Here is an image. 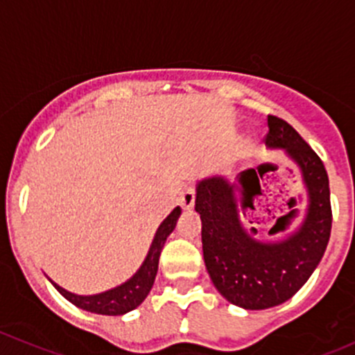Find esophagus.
I'll return each mask as SVG.
<instances>
[{"mask_svg": "<svg viewBox=\"0 0 355 355\" xmlns=\"http://www.w3.org/2000/svg\"><path fill=\"white\" fill-rule=\"evenodd\" d=\"M194 204H196V192H194V189H192V187L185 189V191L182 192V196H180V206L184 207L185 211H191L192 207H194Z\"/></svg>", "mask_w": 355, "mask_h": 355, "instance_id": "obj_1", "label": "esophagus"}]
</instances>
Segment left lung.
<instances>
[{
	"label": "left lung",
	"instance_id": "8db88e82",
	"mask_svg": "<svg viewBox=\"0 0 355 355\" xmlns=\"http://www.w3.org/2000/svg\"><path fill=\"white\" fill-rule=\"evenodd\" d=\"M268 128L266 146L285 151L300 168L307 191L306 213L295 230L264 241L256 237V227L242 223L241 211L245 216V207L254 209V198L261 194L254 170L241 173L235 182L202 178L196 187L204 263L211 282L228 302L249 311L275 307L295 295L320 264L331 232L330 184L323 161L282 118L270 114ZM284 218H278L270 234L282 230Z\"/></svg>",
	"mask_w": 355,
	"mask_h": 355
}]
</instances>
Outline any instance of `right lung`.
Segmentation results:
<instances>
[{
  "mask_svg": "<svg viewBox=\"0 0 355 355\" xmlns=\"http://www.w3.org/2000/svg\"><path fill=\"white\" fill-rule=\"evenodd\" d=\"M182 209L180 206L175 207L170 214L163 220V223L157 227L153 244L149 247V252L146 256L144 263L141 264L134 277L128 278L125 284L118 285V287L106 290V292L94 293V295H78V293L68 292L58 284L48 278L53 284V287L58 290L63 297L71 302L73 306L80 307V309L89 311V313L105 314V316H121V314L134 311L135 307L141 306L148 293L151 292L153 284L157 273V263H159V254L163 250L164 242H166L168 235L175 230L178 218H180Z\"/></svg>",
  "mask_w": 355,
  "mask_h": 355,
  "instance_id": "1",
  "label": "right lung"
}]
</instances>
